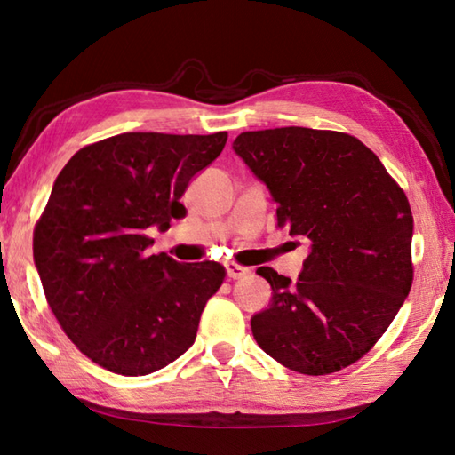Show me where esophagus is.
Masks as SVG:
<instances>
[{"instance_id":"1","label":"esophagus","mask_w":455,"mask_h":455,"mask_svg":"<svg viewBox=\"0 0 455 455\" xmlns=\"http://www.w3.org/2000/svg\"><path fill=\"white\" fill-rule=\"evenodd\" d=\"M252 269L246 267V266H240L236 262H228L227 264V274L230 279H240V277H246Z\"/></svg>"}]
</instances>
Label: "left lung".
Returning <instances> with one entry per match:
<instances>
[{
    "mask_svg": "<svg viewBox=\"0 0 455 455\" xmlns=\"http://www.w3.org/2000/svg\"><path fill=\"white\" fill-rule=\"evenodd\" d=\"M235 152L277 203V227L308 240L295 283L252 316L258 346L289 370L328 375L371 350L412 285V212L381 160L352 134L282 127L240 132Z\"/></svg>",
    "mask_w": 455,
    "mask_h": 455,
    "instance_id": "1",
    "label": "left lung"
}]
</instances>
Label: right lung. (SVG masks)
Segmentation results:
<instances>
[{
	"instance_id": "add662e5",
	"label": "right lung",
	"mask_w": 455,
	"mask_h": 455,
	"mask_svg": "<svg viewBox=\"0 0 455 455\" xmlns=\"http://www.w3.org/2000/svg\"><path fill=\"white\" fill-rule=\"evenodd\" d=\"M227 139L123 132L80 148L58 173L35 225V266L58 324L105 370L148 375L196 342L225 267L148 254L147 230L186 217L183 191Z\"/></svg>"
}]
</instances>
